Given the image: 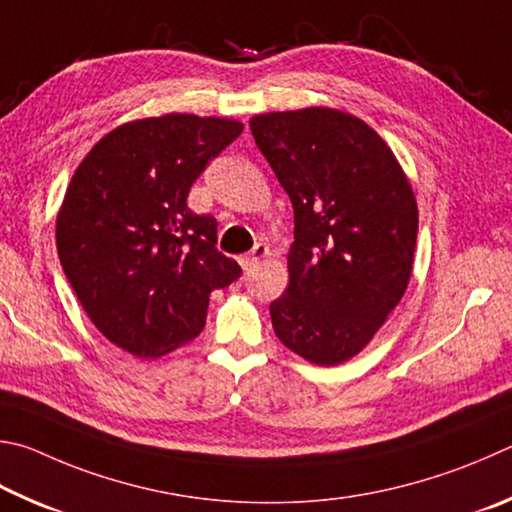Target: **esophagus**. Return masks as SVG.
<instances>
[{"label": "esophagus", "instance_id": "34e87169", "mask_svg": "<svg viewBox=\"0 0 512 512\" xmlns=\"http://www.w3.org/2000/svg\"><path fill=\"white\" fill-rule=\"evenodd\" d=\"M267 256H270V247H267L265 242H256V247L251 249L249 254L240 261L242 263V270H251V267H256Z\"/></svg>", "mask_w": 512, "mask_h": 512}]
</instances>
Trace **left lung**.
Wrapping results in <instances>:
<instances>
[{
	"mask_svg": "<svg viewBox=\"0 0 512 512\" xmlns=\"http://www.w3.org/2000/svg\"><path fill=\"white\" fill-rule=\"evenodd\" d=\"M249 128L294 209L290 283L270 306L274 333L310 364H344L409 285L414 188L387 141L337 107L256 114Z\"/></svg>",
	"mask_w": 512,
	"mask_h": 512,
	"instance_id": "8db88e82",
	"label": "left lung"
}]
</instances>
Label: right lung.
I'll use <instances>...</instances> for the list:
<instances>
[{
    "mask_svg": "<svg viewBox=\"0 0 512 512\" xmlns=\"http://www.w3.org/2000/svg\"><path fill=\"white\" fill-rule=\"evenodd\" d=\"M242 132L227 116L170 112L119 125L80 161L56 247L92 324L141 360L202 333L209 294L240 276L215 249V218L188 209L204 166Z\"/></svg>",
    "mask_w": 512,
    "mask_h": 512,
    "instance_id": "1",
    "label": "right lung"
}]
</instances>
